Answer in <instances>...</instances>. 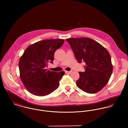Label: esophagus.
Masks as SVG:
<instances>
[{"label": "esophagus", "mask_w": 128, "mask_h": 128, "mask_svg": "<svg viewBox=\"0 0 128 128\" xmlns=\"http://www.w3.org/2000/svg\"><path fill=\"white\" fill-rule=\"evenodd\" d=\"M72 72V71H66V72L68 73H71Z\"/></svg>", "instance_id": "obj_1"}]
</instances>
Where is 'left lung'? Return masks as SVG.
Listing matches in <instances>:
<instances>
[{"label": "left lung", "instance_id": "left-lung-1", "mask_svg": "<svg viewBox=\"0 0 128 128\" xmlns=\"http://www.w3.org/2000/svg\"><path fill=\"white\" fill-rule=\"evenodd\" d=\"M78 62H84L85 71L79 72L77 86L83 91L94 94L108 83L113 71L108 51L96 41L88 37L66 39Z\"/></svg>", "mask_w": 128, "mask_h": 128}]
</instances>
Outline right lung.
Here are the masks:
<instances>
[{"mask_svg": "<svg viewBox=\"0 0 128 128\" xmlns=\"http://www.w3.org/2000/svg\"><path fill=\"white\" fill-rule=\"evenodd\" d=\"M64 39H46L30 45L20 56V76L26 89L37 96L48 95L56 90L64 72H54L45 68L53 63L55 51L60 48Z\"/></svg>", "mask_w": 128, "mask_h": 128, "instance_id": "1", "label": "right lung"}]
</instances>
